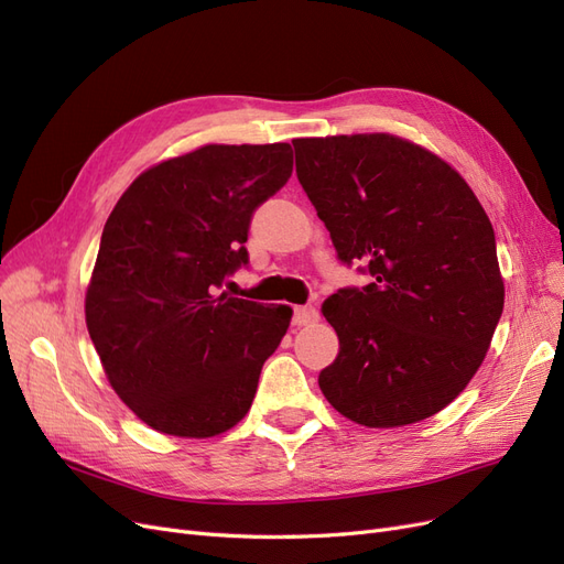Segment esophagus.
Listing matches in <instances>:
<instances>
[{
  "label": "esophagus",
  "instance_id": "esophagus-1",
  "mask_svg": "<svg viewBox=\"0 0 564 564\" xmlns=\"http://www.w3.org/2000/svg\"><path fill=\"white\" fill-rule=\"evenodd\" d=\"M317 317L319 315H317L313 305H299V308H294V324H296V327H305V324L315 322Z\"/></svg>",
  "mask_w": 564,
  "mask_h": 564
}]
</instances>
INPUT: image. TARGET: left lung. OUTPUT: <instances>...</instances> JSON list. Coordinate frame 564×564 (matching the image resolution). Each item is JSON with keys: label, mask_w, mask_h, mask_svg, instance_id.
<instances>
[{"label": "left lung", "mask_w": 564, "mask_h": 564, "mask_svg": "<svg viewBox=\"0 0 564 564\" xmlns=\"http://www.w3.org/2000/svg\"><path fill=\"white\" fill-rule=\"evenodd\" d=\"M292 143L338 261L371 275L322 303L338 334L324 398L369 429L437 414L475 377L503 313L482 204L447 162L398 135Z\"/></svg>", "instance_id": "obj_1"}]
</instances>
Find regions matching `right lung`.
<instances>
[{
	"instance_id": "add662e5",
	"label": "right lung",
	"mask_w": 564,
	"mask_h": 564,
	"mask_svg": "<svg viewBox=\"0 0 564 564\" xmlns=\"http://www.w3.org/2000/svg\"><path fill=\"white\" fill-rule=\"evenodd\" d=\"M294 169L292 145H204L148 169L106 220L87 327L108 381L150 429L226 433L249 412L292 308L220 292L249 263L253 212Z\"/></svg>"
}]
</instances>
